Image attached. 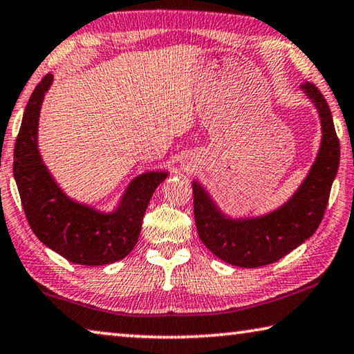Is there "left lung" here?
I'll return each mask as SVG.
<instances>
[{
  "mask_svg": "<svg viewBox=\"0 0 354 354\" xmlns=\"http://www.w3.org/2000/svg\"><path fill=\"white\" fill-rule=\"evenodd\" d=\"M301 88L313 100L322 118L323 140L310 173L287 203L265 217L233 221L217 209L200 184L194 183L198 236L212 254L233 266L260 268L280 260L317 232L326 211L337 175L340 143L322 91L310 82L302 83Z\"/></svg>",
  "mask_w": 354,
  "mask_h": 354,
  "instance_id": "8db88e82",
  "label": "left lung"
}]
</instances>
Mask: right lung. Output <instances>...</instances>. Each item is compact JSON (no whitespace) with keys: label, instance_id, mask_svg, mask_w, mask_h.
<instances>
[{"label":"right lung","instance_id":"add662e5","mask_svg":"<svg viewBox=\"0 0 354 354\" xmlns=\"http://www.w3.org/2000/svg\"><path fill=\"white\" fill-rule=\"evenodd\" d=\"M53 75L32 91L14 148V178L26 221L37 239L71 263L102 266L124 258L137 244L142 221L156 187L167 173H145L133 179L113 214H100L61 192L37 151L41 104Z\"/></svg>","mask_w":354,"mask_h":354}]
</instances>
